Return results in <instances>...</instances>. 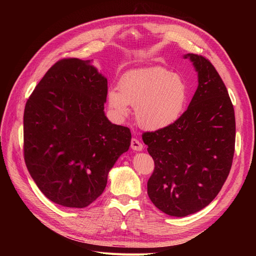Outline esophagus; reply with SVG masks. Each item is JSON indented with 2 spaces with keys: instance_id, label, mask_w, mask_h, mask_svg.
<instances>
[{
  "instance_id": "obj_1",
  "label": "esophagus",
  "mask_w": 256,
  "mask_h": 256,
  "mask_svg": "<svg viewBox=\"0 0 256 256\" xmlns=\"http://www.w3.org/2000/svg\"><path fill=\"white\" fill-rule=\"evenodd\" d=\"M130 146H131V148H132L134 150L140 152V150H143V144H142L140 141H138V138H131Z\"/></svg>"
}]
</instances>
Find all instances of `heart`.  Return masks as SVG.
Returning a JSON list of instances; mask_svg holds the SVG:
<instances>
[{
    "label": "heart",
    "mask_w": 256,
    "mask_h": 256,
    "mask_svg": "<svg viewBox=\"0 0 256 256\" xmlns=\"http://www.w3.org/2000/svg\"><path fill=\"white\" fill-rule=\"evenodd\" d=\"M120 90H111L109 106L120 118L134 106L136 120L144 129L159 130L174 124L184 112L188 88L180 76L162 67L134 69L120 81Z\"/></svg>",
    "instance_id": "obj_1"
}]
</instances>
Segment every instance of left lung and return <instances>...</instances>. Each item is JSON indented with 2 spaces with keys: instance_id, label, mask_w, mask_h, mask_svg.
<instances>
[{
  "instance_id": "obj_1",
  "label": "left lung",
  "mask_w": 256,
  "mask_h": 256,
  "mask_svg": "<svg viewBox=\"0 0 256 256\" xmlns=\"http://www.w3.org/2000/svg\"><path fill=\"white\" fill-rule=\"evenodd\" d=\"M184 58L191 60L198 76L188 109L172 125L142 136L154 162L147 194L173 216L194 214L212 202L226 180L235 152L234 106L221 76L204 56Z\"/></svg>"
}]
</instances>
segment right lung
Segmentation results:
<instances>
[{
    "mask_svg": "<svg viewBox=\"0 0 256 256\" xmlns=\"http://www.w3.org/2000/svg\"><path fill=\"white\" fill-rule=\"evenodd\" d=\"M108 80L76 58L56 62L23 115V152L37 187L53 203L84 208L102 194L108 174L129 150L128 127L104 115Z\"/></svg>",
    "mask_w": 256,
    "mask_h": 256,
    "instance_id": "right-lung-1",
    "label": "right lung"
}]
</instances>
